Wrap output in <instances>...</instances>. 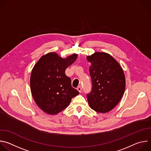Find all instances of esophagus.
I'll return each instance as SVG.
<instances>
[{"instance_id":"1","label":"esophagus","mask_w":151,"mask_h":151,"mask_svg":"<svg viewBox=\"0 0 151 151\" xmlns=\"http://www.w3.org/2000/svg\"><path fill=\"white\" fill-rule=\"evenodd\" d=\"M77 90H78V91H79V93H81V92H82V87H81V86H79V87H78Z\"/></svg>"}]
</instances>
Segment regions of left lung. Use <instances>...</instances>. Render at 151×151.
<instances>
[{
    "mask_svg": "<svg viewBox=\"0 0 151 151\" xmlns=\"http://www.w3.org/2000/svg\"><path fill=\"white\" fill-rule=\"evenodd\" d=\"M91 63L90 75L91 91L87 94L91 108L99 113L108 112L118 104L125 88L124 71L110 54L96 52L87 57Z\"/></svg>",
    "mask_w": 151,
    "mask_h": 151,
    "instance_id": "left-lung-1",
    "label": "left lung"
}]
</instances>
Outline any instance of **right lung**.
Listing matches in <instances>:
<instances>
[{
    "label": "right lung",
    "instance_id": "1",
    "mask_svg": "<svg viewBox=\"0 0 151 151\" xmlns=\"http://www.w3.org/2000/svg\"><path fill=\"white\" fill-rule=\"evenodd\" d=\"M78 54L66 58L55 52L43 55L33 67L30 76V88L36 104L43 111L56 115L70 104L79 91L73 88L66 69L75 62Z\"/></svg>",
    "mask_w": 151,
    "mask_h": 151
}]
</instances>
